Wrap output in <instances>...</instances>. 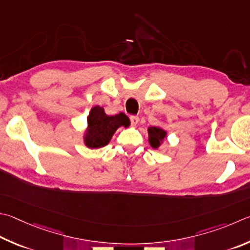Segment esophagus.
I'll use <instances>...</instances> for the list:
<instances>
[{
    "mask_svg": "<svg viewBox=\"0 0 250 250\" xmlns=\"http://www.w3.org/2000/svg\"><path fill=\"white\" fill-rule=\"evenodd\" d=\"M130 121L132 125H138L139 122V117L138 116H130Z\"/></svg>",
    "mask_w": 250,
    "mask_h": 250,
    "instance_id": "obj_1",
    "label": "esophagus"
}]
</instances>
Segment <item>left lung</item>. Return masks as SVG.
Segmentation results:
<instances>
[{"label":"left lung","instance_id":"left-lung-1","mask_svg":"<svg viewBox=\"0 0 250 250\" xmlns=\"http://www.w3.org/2000/svg\"><path fill=\"white\" fill-rule=\"evenodd\" d=\"M148 135L149 144L152 145V147L157 148L161 145L162 141L166 137V132L163 129L157 128V126H151V128H148Z\"/></svg>","mask_w":250,"mask_h":250}]
</instances>
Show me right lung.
Returning <instances> with one entry per match:
<instances>
[{
    "label": "right lung",
    "mask_w": 250,
    "mask_h": 250,
    "mask_svg": "<svg viewBox=\"0 0 250 250\" xmlns=\"http://www.w3.org/2000/svg\"><path fill=\"white\" fill-rule=\"evenodd\" d=\"M87 124L88 129L85 134V144L90 148H98L109 143L112 134L119 126H129L130 120L122 112L116 116H107L102 107L96 106L90 110Z\"/></svg>",
    "instance_id": "obj_1"
}]
</instances>
